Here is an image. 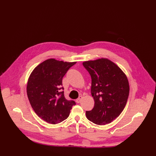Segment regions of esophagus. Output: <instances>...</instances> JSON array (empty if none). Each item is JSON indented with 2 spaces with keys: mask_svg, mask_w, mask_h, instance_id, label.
Here are the masks:
<instances>
[{
  "mask_svg": "<svg viewBox=\"0 0 156 156\" xmlns=\"http://www.w3.org/2000/svg\"><path fill=\"white\" fill-rule=\"evenodd\" d=\"M82 98H83V97H82V96H80V97H78V99H76V102L77 103H80V101H81V100L82 99Z\"/></svg>",
  "mask_w": 156,
  "mask_h": 156,
  "instance_id": "34e87169",
  "label": "esophagus"
}]
</instances>
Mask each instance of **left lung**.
Returning <instances> with one entry per match:
<instances>
[{"mask_svg":"<svg viewBox=\"0 0 156 156\" xmlns=\"http://www.w3.org/2000/svg\"><path fill=\"white\" fill-rule=\"evenodd\" d=\"M92 78L94 108L86 111L88 120L103 125L110 123L123 111L129 95L128 78L119 67L106 58L83 62Z\"/></svg>","mask_w":156,"mask_h":156,"instance_id":"obj_1","label":"left lung"}]
</instances>
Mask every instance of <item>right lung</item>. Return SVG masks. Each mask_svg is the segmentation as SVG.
<instances>
[{"label": "right lung", "instance_id": "add662e5", "mask_svg": "<svg viewBox=\"0 0 156 156\" xmlns=\"http://www.w3.org/2000/svg\"><path fill=\"white\" fill-rule=\"evenodd\" d=\"M76 62H64L48 59L33 70L28 80L27 92L30 103L37 115L51 124L67 119L73 101L65 99L62 80L68 70Z\"/></svg>", "mask_w": 156, "mask_h": 156}]
</instances>
